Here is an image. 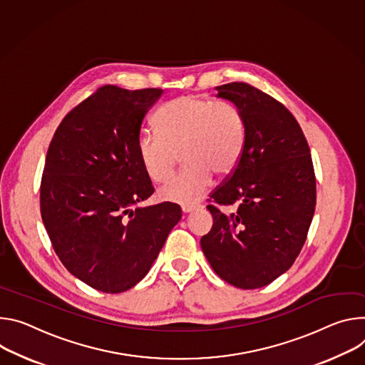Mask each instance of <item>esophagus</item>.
<instances>
[{"mask_svg":"<svg viewBox=\"0 0 365 365\" xmlns=\"http://www.w3.org/2000/svg\"><path fill=\"white\" fill-rule=\"evenodd\" d=\"M181 210H182V213H184V215H188V213L195 212V210H197V206H182V207H181Z\"/></svg>","mask_w":365,"mask_h":365,"instance_id":"34e87169","label":"esophagus"}]
</instances>
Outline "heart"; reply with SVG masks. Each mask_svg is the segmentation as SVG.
Instances as JSON below:
<instances>
[{"instance_id": "b5f03b06", "label": "heart", "mask_w": 365, "mask_h": 365, "mask_svg": "<svg viewBox=\"0 0 365 365\" xmlns=\"http://www.w3.org/2000/svg\"><path fill=\"white\" fill-rule=\"evenodd\" d=\"M156 132H143L138 153L148 178L167 181L175 168L177 155L187 165L181 174L158 191L160 200L194 206L212 187L213 171L230 173L245 143V120L227 100L194 96L175 98L162 107L155 118Z\"/></svg>"}]
</instances>
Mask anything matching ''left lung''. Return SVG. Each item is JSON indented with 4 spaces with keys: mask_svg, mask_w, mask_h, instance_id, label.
<instances>
[{
    "mask_svg": "<svg viewBox=\"0 0 365 365\" xmlns=\"http://www.w3.org/2000/svg\"><path fill=\"white\" fill-rule=\"evenodd\" d=\"M237 106L245 143L237 165L210 200L212 230L200 244L215 272L229 284L254 290L284 274L300 254L314 215L316 180L307 140L293 114L245 83L216 87Z\"/></svg>",
    "mask_w": 365,
    "mask_h": 365,
    "instance_id": "left-lung-1",
    "label": "left lung"
}]
</instances>
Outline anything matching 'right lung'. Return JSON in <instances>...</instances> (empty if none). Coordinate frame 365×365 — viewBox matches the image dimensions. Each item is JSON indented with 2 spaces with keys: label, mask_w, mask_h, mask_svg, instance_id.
<instances>
[{
  "label": "right lung",
  "mask_w": 365,
  "mask_h": 365,
  "mask_svg": "<svg viewBox=\"0 0 365 365\" xmlns=\"http://www.w3.org/2000/svg\"><path fill=\"white\" fill-rule=\"evenodd\" d=\"M162 94L101 87L65 115L48 149L43 225L65 268L103 293L136 286L181 219L174 203L133 209L153 192L138 139Z\"/></svg>",
  "instance_id": "add662e5"
}]
</instances>
